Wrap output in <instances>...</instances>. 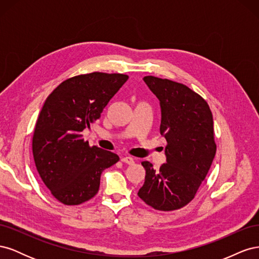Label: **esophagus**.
Wrapping results in <instances>:
<instances>
[{
  "mask_svg": "<svg viewBox=\"0 0 259 259\" xmlns=\"http://www.w3.org/2000/svg\"><path fill=\"white\" fill-rule=\"evenodd\" d=\"M121 161H122L123 163H127V164H133V163L135 162L134 158H132V156H127V155H124V156H122V158H121Z\"/></svg>",
  "mask_w": 259,
  "mask_h": 259,
  "instance_id": "1",
  "label": "esophagus"
}]
</instances>
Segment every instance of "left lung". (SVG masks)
Masks as SVG:
<instances>
[{"label": "left lung", "instance_id": "left-lung-1", "mask_svg": "<svg viewBox=\"0 0 259 259\" xmlns=\"http://www.w3.org/2000/svg\"><path fill=\"white\" fill-rule=\"evenodd\" d=\"M144 81L160 101L166 163L155 170L148 161L138 197L159 210L187 205L205 179L216 153L213 115L206 101L188 86L152 75Z\"/></svg>", "mask_w": 259, "mask_h": 259}]
</instances>
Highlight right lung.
Wrapping results in <instances>:
<instances>
[{
	"label": "right lung",
	"mask_w": 259,
	"mask_h": 259,
	"mask_svg": "<svg viewBox=\"0 0 259 259\" xmlns=\"http://www.w3.org/2000/svg\"><path fill=\"white\" fill-rule=\"evenodd\" d=\"M128 75L93 72L66 80L46 98L32 139L36 169L59 202L79 205L95 197L103 170L117 154L90 147L81 133L98 120Z\"/></svg>",
	"instance_id": "obj_1"
}]
</instances>
